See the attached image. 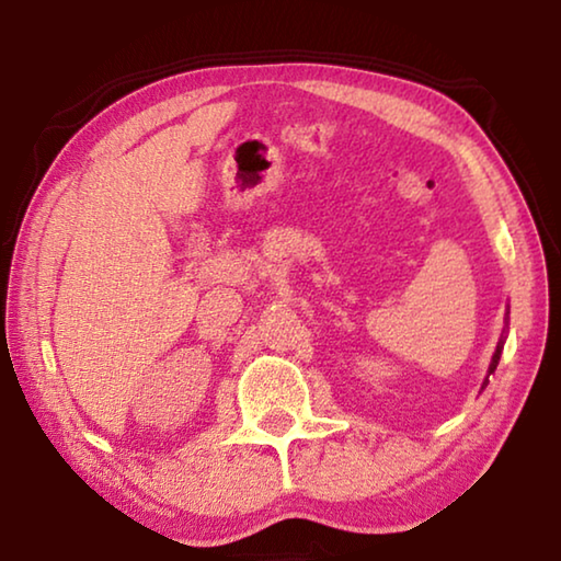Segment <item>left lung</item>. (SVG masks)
Segmentation results:
<instances>
[{
	"mask_svg": "<svg viewBox=\"0 0 561 561\" xmlns=\"http://www.w3.org/2000/svg\"><path fill=\"white\" fill-rule=\"evenodd\" d=\"M507 331V329H505ZM502 346H505V336H500V341H497V348H495V354H492V360H490V368H488V376L490 374H495V368H497V364H500V354H502ZM488 386V378H485V383H482V388Z\"/></svg>",
	"mask_w": 561,
	"mask_h": 561,
	"instance_id": "8db88e82",
	"label": "left lung"
}]
</instances>
